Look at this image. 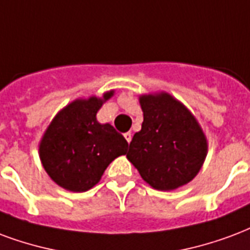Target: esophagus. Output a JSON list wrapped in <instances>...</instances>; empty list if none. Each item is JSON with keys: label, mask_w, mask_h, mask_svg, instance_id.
Returning <instances> with one entry per match:
<instances>
[{"label": "esophagus", "mask_w": 250, "mask_h": 250, "mask_svg": "<svg viewBox=\"0 0 250 250\" xmlns=\"http://www.w3.org/2000/svg\"><path fill=\"white\" fill-rule=\"evenodd\" d=\"M125 140H127V142L130 143L131 139H132V134H131V132H125Z\"/></svg>", "instance_id": "34e87169"}]
</instances>
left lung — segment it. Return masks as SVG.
<instances>
[{
    "label": "left lung",
    "mask_w": 250,
    "mask_h": 250,
    "mask_svg": "<svg viewBox=\"0 0 250 250\" xmlns=\"http://www.w3.org/2000/svg\"><path fill=\"white\" fill-rule=\"evenodd\" d=\"M142 130L134 135L127 159L144 182L158 191H173L200 172L208 140L199 122L168 92L139 97Z\"/></svg>",
    "instance_id": "obj_1"
}]
</instances>
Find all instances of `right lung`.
<instances>
[{"label":"right lung","mask_w":250,"mask_h":250,"mask_svg":"<svg viewBox=\"0 0 250 250\" xmlns=\"http://www.w3.org/2000/svg\"><path fill=\"white\" fill-rule=\"evenodd\" d=\"M101 98H79L63 107L51 120L40 142V159L50 179L70 192H86L97 186L112 160L125 155L128 143L110 125L97 120Z\"/></svg>","instance_id":"right-lung-1"}]
</instances>
